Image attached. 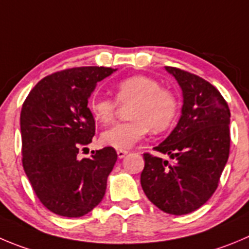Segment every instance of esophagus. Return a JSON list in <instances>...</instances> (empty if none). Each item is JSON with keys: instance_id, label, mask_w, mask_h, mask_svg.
<instances>
[{"instance_id": "esophagus-1", "label": "esophagus", "mask_w": 249, "mask_h": 249, "mask_svg": "<svg viewBox=\"0 0 249 249\" xmlns=\"http://www.w3.org/2000/svg\"><path fill=\"white\" fill-rule=\"evenodd\" d=\"M117 153H118V157H119V159H124V157L127 155V151L126 150H118Z\"/></svg>"}]
</instances>
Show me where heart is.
Instances as JSON below:
<instances>
[{"mask_svg":"<svg viewBox=\"0 0 249 249\" xmlns=\"http://www.w3.org/2000/svg\"><path fill=\"white\" fill-rule=\"evenodd\" d=\"M118 103L129 107L131 122L119 123L104 130L101 140L104 145L115 148H130L145 138L148 130L161 132L168 129L178 115L177 97L159 81L147 76L136 75L122 80L115 86V99L93 96L88 109L93 119L109 124L115 118Z\"/></svg>","mask_w":249,"mask_h":249,"instance_id":"1","label":"heart"}]
</instances>
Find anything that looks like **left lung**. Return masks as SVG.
Returning <instances> with one entry per match:
<instances>
[{
  "instance_id": "obj_1",
  "label": "left lung",
  "mask_w": 249,
  "mask_h": 249,
  "mask_svg": "<svg viewBox=\"0 0 249 249\" xmlns=\"http://www.w3.org/2000/svg\"><path fill=\"white\" fill-rule=\"evenodd\" d=\"M183 90L182 117L153 150L173 163L143 153L141 187L162 211L185 215L203 206L219 185L230 153V109L221 93L199 76L166 66Z\"/></svg>"
}]
</instances>
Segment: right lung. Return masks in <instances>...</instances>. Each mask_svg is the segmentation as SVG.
Masks as SVG:
<instances>
[{
	"instance_id": "1",
	"label": "right lung",
	"mask_w": 249,
	"mask_h": 249,
	"mask_svg": "<svg viewBox=\"0 0 249 249\" xmlns=\"http://www.w3.org/2000/svg\"><path fill=\"white\" fill-rule=\"evenodd\" d=\"M111 67L66 69L39 81L20 111L23 168L36 196L51 213L81 217L103 199L117 162L113 147L77 157L96 134L88 98Z\"/></svg>"
}]
</instances>
